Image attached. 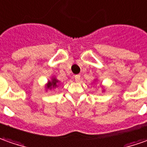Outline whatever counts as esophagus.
I'll return each mask as SVG.
<instances>
[{
	"instance_id": "34e87169",
	"label": "esophagus",
	"mask_w": 147,
	"mask_h": 147,
	"mask_svg": "<svg viewBox=\"0 0 147 147\" xmlns=\"http://www.w3.org/2000/svg\"><path fill=\"white\" fill-rule=\"evenodd\" d=\"M74 78H75V80H76V82H79L80 80V75H76Z\"/></svg>"
}]
</instances>
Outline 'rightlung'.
I'll return each instance as SVG.
<instances>
[{"instance_id": "right-lung-1", "label": "right lung", "mask_w": 147, "mask_h": 147, "mask_svg": "<svg viewBox=\"0 0 147 147\" xmlns=\"http://www.w3.org/2000/svg\"><path fill=\"white\" fill-rule=\"evenodd\" d=\"M58 83V80H56L55 78L52 79V80L51 81H49L48 84H47V89H52V88H54V87H56L57 86V84Z\"/></svg>"}]
</instances>
